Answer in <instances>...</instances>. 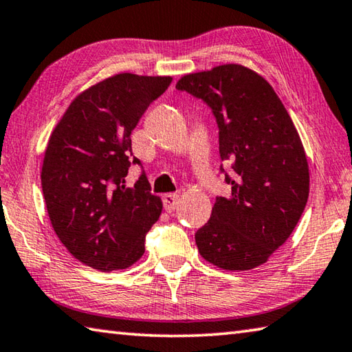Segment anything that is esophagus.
<instances>
[{
	"label": "esophagus",
	"instance_id": "1",
	"mask_svg": "<svg viewBox=\"0 0 352 352\" xmlns=\"http://www.w3.org/2000/svg\"><path fill=\"white\" fill-rule=\"evenodd\" d=\"M162 202H164L165 211H168V213H171V211H175V208L177 207V204H179V195H175V193L164 195V196H162Z\"/></svg>",
	"mask_w": 352,
	"mask_h": 352
}]
</instances>
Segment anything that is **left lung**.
I'll return each instance as SVG.
<instances>
[{"label": "left lung", "instance_id": "obj_1", "mask_svg": "<svg viewBox=\"0 0 352 352\" xmlns=\"http://www.w3.org/2000/svg\"><path fill=\"white\" fill-rule=\"evenodd\" d=\"M177 90L202 99L219 127V153L234 170L230 197H216L210 221L195 234L205 261L247 271L287 242L309 195L300 136L267 79L223 64L179 79Z\"/></svg>", "mask_w": 352, "mask_h": 352}]
</instances>
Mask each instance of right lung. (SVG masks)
<instances>
[{"instance_id":"right-lung-1","label":"right lung","mask_w":352,"mask_h":352,"mask_svg":"<svg viewBox=\"0 0 352 352\" xmlns=\"http://www.w3.org/2000/svg\"><path fill=\"white\" fill-rule=\"evenodd\" d=\"M171 76L119 73L73 99L52 131L41 185L52 227L69 253L99 271L129 268L145 251L162 211L142 171L125 187L131 157L130 135Z\"/></svg>"}]
</instances>
